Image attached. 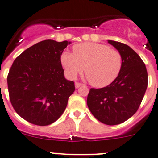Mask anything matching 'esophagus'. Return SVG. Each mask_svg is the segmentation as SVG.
Instances as JSON below:
<instances>
[{
  "mask_svg": "<svg viewBox=\"0 0 158 158\" xmlns=\"http://www.w3.org/2000/svg\"><path fill=\"white\" fill-rule=\"evenodd\" d=\"M75 85H76V88H79L80 87V86H82L83 84H82V83H80V82H76V83H75Z\"/></svg>",
  "mask_w": 158,
  "mask_h": 158,
  "instance_id": "34e87169",
  "label": "esophagus"
}]
</instances>
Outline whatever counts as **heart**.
<instances>
[{"mask_svg":"<svg viewBox=\"0 0 158 158\" xmlns=\"http://www.w3.org/2000/svg\"><path fill=\"white\" fill-rule=\"evenodd\" d=\"M61 64L67 76L76 78L83 70L89 83L103 87L113 82L120 74L123 64L122 55L117 49L105 44L84 42L73 46V53L64 52Z\"/></svg>","mask_w":158,"mask_h":158,"instance_id":"heart-1","label":"heart"}]
</instances>
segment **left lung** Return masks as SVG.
Wrapping results in <instances>:
<instances>
[{
  "mask_svg": "<svg viewBox=\"0 0 158 158\" xmlns=\"http://www.w3.org/2000/svg\"><path fill=\"white\" fill-rule=\"evenodd\" d=\"M121 53L120 74L109 86L91 88L87 106L93 116L107 125L120 124L137 112L148 85L146 65L140 56L126 44L109 40Z\"/></svg>",
  "mask_w": 158,
  "mask_h": 158,
  "instance_id": "left-lung-1",
  "label": "left lung"
}]
</instances>
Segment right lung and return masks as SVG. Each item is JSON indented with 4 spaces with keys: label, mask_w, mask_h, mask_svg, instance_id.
I'll return each instance as SVG.
<instances>
[{
    "label": "right lung",
    "mask_w": 158,
    "mask_h": 158,
    "mask_svg": "<svg viewBox=\"0 0 158 158\" xmlns=\"http://www.w3.org/2000/svg\"><path fill=\"white\" fill-rule=\"evenodd\" d=\"M69 43L42 41L14 60L7 77L10 102L29 123L49 125L64 112L69 98L76 89L73 81L65 79L60 60Z\"/></svg>",
    "instance_id": "right-lung-1"
}]
</instances>
